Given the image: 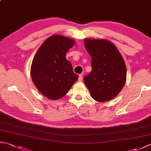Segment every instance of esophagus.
Wrapping results in <instances>:
<instances>
[{"label": "esophagus", "instance_id": "34e87169", "mask_svg": "<svg viewBox=\"0 0 151 151\" xmlns=\"http://www.w3.org/2000/svg\"><path fill=\"white\" fill-rule=\"evenodd\" d=\"M82 80H83V76H82V75H80L79 76H78V81H79V82H82Z\"/></svg>", "mask_w": 151, "mask_h": 151}]
</instances>
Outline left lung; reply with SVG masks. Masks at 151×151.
I'll use <instances>...</instances> for the list:
<instances>
[{
  "instance_id": "obj_1",
  "label": "left lung",
  "mask_w": 151,
  "mask_h": 151,
  "mask_svg": "<svg viewBox=\"0 0 151 151\" xmlns=\"http://www.w3.org/2000/svg\"><path fill=\"white\" fill-rule=\"evenodd\" d=\"M86 50L91 57L92 70L84 78L91 97L104 102L115 98L127 80L123 58L115 45L103 39L84 40Z\"/></svg>"
}]
</instances>
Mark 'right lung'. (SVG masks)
Here are the masks:
<instances>
[{"label": "right lung", "mask_w": 151, "mask_h": 151, "mask_svg": "<svg viewBox=\"0 0 151 151\" xmlns=\"http://www.w3.org/2000/svg\"><path fill=\"white\" fill-rule=\"evenodd\" d=\"M75 41L60 35H52L41 44L34 57L30 75L41 94L50 100L64 97L77 81L66 52Z\"/></svg>", "instance_id": "obj_1"}]
</instances>
